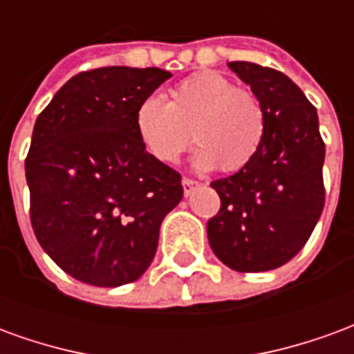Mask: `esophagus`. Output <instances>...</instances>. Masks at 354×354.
Here are the masks:
<instances>
[{
  "instance_id": "obj_1",
  "label": "esophagus",
  "mask_w": 354,
  "mask_h": 354,
  "mask_svg": "<svg viewBox=\"0 0 354 354\" xmlns=\"http://www.w3.org/2000/svg\"><path fill=\"white\" fill-rule=\"evenodd\" d=\"M182 185H184L185 195H189V193L193 192V187H197V185H199V182H195V180H192V178H184V180H182Z\"/></svg>"
}]
</instances>
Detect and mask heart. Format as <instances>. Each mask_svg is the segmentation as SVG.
I'll return each mask as SVG.
<instances>
[{
	"instance_id": "obj_1",
	"label": "heart",
	"mask_w": 354,
	"mask_h": 354,
	"mask_svg": "<svg viewBox=\"0 0 354 354\" xmlns=\"http://www.w3.org/2000/svg\"><path fill=\"white\" fill-rule=\"evenodd\" d=\"M134 127L142 146L159 162H176L193 138L199 144L195 167L235 172L258 153L266 121L256 94L233 87L222 73L199 72L170 88L167 102L157 94L146 96L136 108Z\"/></svg>"
}]
</instances>
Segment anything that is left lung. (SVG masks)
<instances>
[{"instance_id": "obj_1", "label": "left lung", "mask_w": 354, "mask_h": 354, "mask_svg": "<svg viewBox=\"0 0 354 354\" xmlns=\"http://www.w3.org/2000/svg\"><path fill=\"white\" fill-rule=\"evenodd\" d=\"M263 109V140L246 167L212 182L220 212L207 223L218 260L241 273L271 271L296 256L324 207V142L319 115L288 75L230 62Z\"/></svg>"}]
</instances>
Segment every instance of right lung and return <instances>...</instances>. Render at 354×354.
Returning a JSON list of instances; mask_svg holds the SVG:
<instances>
[{"label":"right lung","mask_w":354,"mask_h":354,"mask_svg":"<svg viewBox=\"0 0 354 354\" xmlns=\"http://www.w3.org/2000/svg\"><path fill=\"white\" fill-rule=\"evenodd\" d=\"M169 77L161 68L81 72L35 121L30 220L43 250L77 281L113 288L140 279L184 197L182 176L147 153L134 127L140 102Z\"/></svg>","instance_id":"1"}]
</instances>
